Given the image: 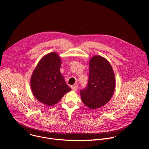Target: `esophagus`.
I'll use <instances>...</instances> for the list:
<instances>
[{
	"label": "esophagus",
	"mask_w": 149,
	"mask_h": 149,
	"mask_svg": "<svg viewBox=\"0 0 149 149\" xmlns=\"http://www.w3.org/2000/svg\"><path fill=\"white\" fill-rule=\"evenodd\" d=\"M78 90V86H74L73 87H72V90L74 91H77Z\"/></svg>",
	"instance_id": "1"
}]
</instances>
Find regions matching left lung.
I'll use <instances>...</instances> for the list:
<instances>
[{
  "label": "left lung",
  "mask_w": 149,
  "mask_h": 149,
  "mask_svg": "<svg viewBox=\"0 0 149 149\" xmlns=\"http://www.w3.org/2000/svg\"><path fill=\"white\" fill-rule=\"evenodd\" d=\"M87 87L80 91L83 103L89 109L101 108L111 100L116 88L115 75L110 63L100 55L89 62Z\"/></svg>",
  "instance_id": "obj_1"
}]
</instances>
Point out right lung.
<instances>
[{
  "instance_id": "obj_1",
  "label": "right lung",
  "mask_w": 149,
  "mask_h": 149,
  "mask_svg": "<svg viewBox=\"0 0 149 149\" xmlns=\"http://www.w3.org/2000/svg\"><path fill=\"white\" fill-rule=\"evenodd\" d=\"M61 62L57 53L48 54L40 59L32 73V93L38 101L44 105L52 106L57 104L71 90L60 72Z\"/></svg>"
}]
</instances>
